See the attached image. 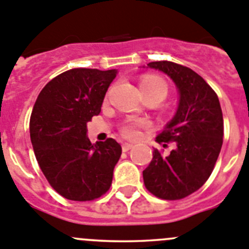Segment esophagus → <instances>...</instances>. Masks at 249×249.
Returning <instances> with one entry per match:
<instances>
[{"label":"esophagus","mask_w":249,"mask_h":249,"mask_svg":"<svg viewBox=\"0 0 249 249\" xmlns=\"http://www.w3.org/2000/svg\"><path fill=\"white\" fill-rule=\"evenodd\" d=\"M132 147H133V144H131V143H123L122 144V151L123 152H127V151H129V149H131Z\"/></svg>","instance_id":"34e87169"}]
</instances>
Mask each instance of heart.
I'll list each match as a JSON object with an SVG mask.
<instances>
[{"label": "heart", "instance_id": "b5f03b06", "mask_svg": "<svg viewBox=\"0 0 249 249\" xmlns=\"http://www.w3.org/2000/svg\"><path fill=\"white\" fill-rule=\"evenodd\" d=\"M140 89L142 91V94L156 93L160 94L162 98L166 97L167 94V85L163 80H160V77L156 76L143 77L140 82ZM140 124L141 123L135 122V121L127 122L122 127V135L127 138H137L140 135V131H138Z\"/></svg>", "mask_w": 249, "mask_h": 249}]
</instances>
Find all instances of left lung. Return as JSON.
<instances>
[{
    "mask_svg": "<svg viewBox=\"0 0 249 249\" xmlns=\"http://www.w3.org/2000/svg\"><path fill=\"white\" fill-rule=\"evenodd\" d=\"M146 68L158 70L173 81L178 106L173 118L156 142H175L168 156L153 148V158L143 171L147 190L158 198L181 199L199 190L208 179L223 143V116L215 92L193 70L158 61Z\"/></svg>",
    "mask_w": 249,
    "mask_h": 249,
    "instance_id": "1",
    "label": "left lung"
}]
</instances>
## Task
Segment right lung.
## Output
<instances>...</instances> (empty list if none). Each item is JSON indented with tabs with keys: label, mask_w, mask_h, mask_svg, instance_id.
Returning a JSON list of instances; mask_svg holds the SVG:
<instances>
[{
	"label": "right lung",
	"mask_w": 249,
	"mask_h": 249,
	"mask_svg": "<svg viewBox=\"0 0 249 249\" xmlns=\"http://www.w3.org/2000/svg\"><path fill=\"white\" fill-rule=\"evenodd\" d=\"M117 70L73 68L39 92L30 136L39 168L53 190L71 201H92L109 190L122 153L113 138L91 143L87 122L101 112Z\"/></svg>",
	"instance_id": "1"
}]
</instances>
